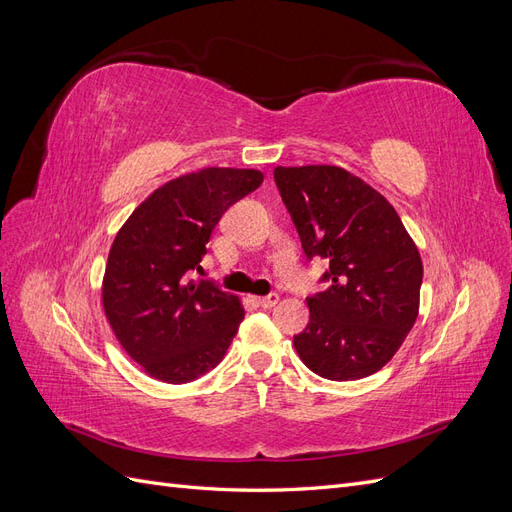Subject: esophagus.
Segmentation results:
<instances>
[{
	"instance_id": "1",
	"label": "esophagus",
	"mask_w": 512,
	"mask_h": 512,
	"mask_svg": "<svg viewBox=\"0 0 512 512\" xmlns=\"http://www.w3.org/2000/svg\"><path fill=\"white\" fill-rule=\"evenodd\" d=\"M277 301H280V297L277 294H267V297H254V303L262 309H271L277 305Z\"/></svg>"
}]
</instances>
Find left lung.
I'll use <instances>...</instances> for the list:
<instances>
[{
  "label": "left lung",
  "instance_id": "8db88e82",
  "mask_svg": "<svg viewBox=\"0 0 512 512\" xmlns=\"http://www.w3.org/2000/svg\"><path fill=\"white\" fill-rule=\"evenodd\" d=\"M305 256L324 258L331 286L307 299L309 324L292 344L327 380H359L389 363L414 327L423 260L380 192L331 164L273 170Z\"/></svg>",
  "mask_w": 512,
  "mask_h": 512
}]
</instances>
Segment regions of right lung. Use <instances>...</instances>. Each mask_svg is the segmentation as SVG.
I'll use <instances>...</instances> for the list:
<instances>
[{"instance_id":"1","label":"right lung","mask_w":512,"mask_h":512,"mask_svg":"<svg viewBox=\"0 0 512 512\" xmlns=\"http://www.w3.org/2000/svg\"><path fill=\"white\" fill-rule=\"evenodd\" d=\"M265 179L209 166L170 179L123 222L108 252L102 307L121 348L147 376L185 384L218 365L245 309L237 294L185 282L224 211Z\"/></svg>"}]
</instances>
